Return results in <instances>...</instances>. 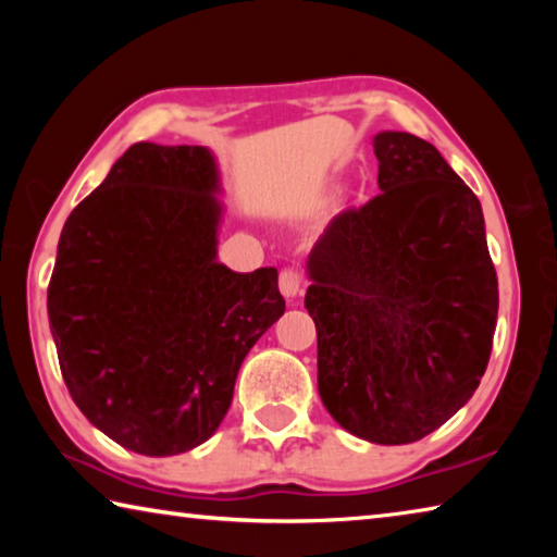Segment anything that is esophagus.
Wrapping results in <instances>:
<instances>
[{
	"instance_id": "1",
	"label": "esophagus",
	"mask_w": 557,
	"mask_h": 557,
	"mask_svg": "<svg viewBox=\"0 0 557 557\" xmlns=\"http://www.w3.org/2000/svg\"><path fill=\"white\" fill-rule=\"evenodd\" d=\"M280 292L285 295L287 299H295L301 295V289H305V277L299 275L295 268H287L280 272Z\"/></svg>"
}]
</instances>
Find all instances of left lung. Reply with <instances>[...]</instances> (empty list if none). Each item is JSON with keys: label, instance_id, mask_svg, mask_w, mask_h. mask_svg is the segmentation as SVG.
I'll use <instances>...</instances> for the list:
<instances>
[{"label": "left lung", "instance_id": "1", "mask_svg": "<svg viewBox=\"0 0 557 557\" xmlns=\"http://www.w3.org/2000/svg\"><path fill=\"white\" fill-rule=\"evenodd\" d=\"M381 194L326 225L307 272L319 395L351 435L418 442L486 371L498 282L474 191L408 132L373 139Z\"/></svg>", "mask_w": 557, "mask_h": 557}]
</instances>
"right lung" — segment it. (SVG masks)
<instances>
[{
    "label": "right lung",
    "mask_w": 557,
    "mask_h": 557,
    "mask_svg": "<svg viewBox=\"0 0 557 557\" xmlns=\"http://www.w3.org/2000/svg\"><path fill=\"white\" fill-rule=\"evenodd\" d=\"M206 147L137 143L65 221L49 282L63 381L125 449L182 455L219 430L252 344L285 314L277 270L215 260Z\"/></svg>",
    "instance_id": "obj_1"
}]
</instances>
